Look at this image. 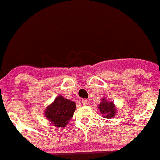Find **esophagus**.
<instances>
[{
  "instance_id": "obj_1",
  "label": "esophagus",
  "mask_w": 160,
  "mask_h": 160,
  "mask_svg": "<svg viewBox=\"0 0 160 160\" xmlns=\"http://www.w3.org/2000/svg\"><path fill=\"white\" fill-rule=\"evenodd\" d=\"M81 103L83 104V105H86L87 104H88V100H87V99H85V98H83L81 100Z\"/></svg>"
}]
</instances>
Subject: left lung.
I'll use <instances>...</instances> for the list:
<instances>
[{"label": "left lung", "mask_w": 160, "mask_h": 160, "mask_svg": "<svg viewBox=\"0 0 160 160\" xmlns=\"http://www.w3.org/2000/svg\"><path fill=\"white\" fill-rule=\"evenodd\" d=\"M102 103L99 105L98 108L100 109L101 114L105 118H112L116 114V108L112 102H109L105 101V99H102Z\"/></svg>", "instance_id": "1"}]
</instances>
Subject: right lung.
Instances as JSON below:
<instances>
[{
    "instance_id": "right-lung-1",
    "label": "right lung",
    "mask_w": 160,
    "mask_h": 160,
    "mask_svg": "<svg viewBox=\"0 0 160 160\" xmlns=\"http://www.w3.org/2000/svg\"><path fill=\"white\" fill-rule=\"evenodd\" d=\"M76 103L58 96L45 110V116L55 127H65L72 117Z\"/></svg>"
}]
</instances>
